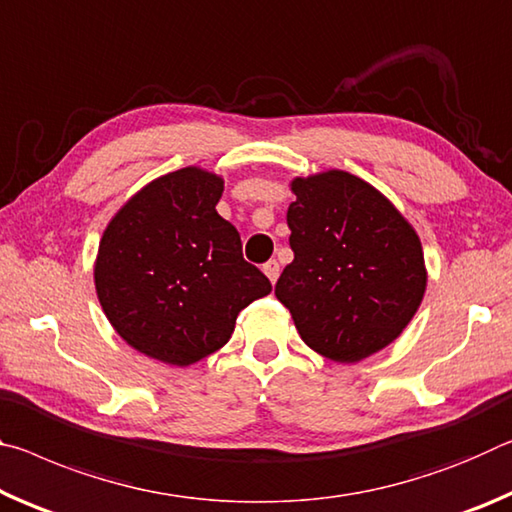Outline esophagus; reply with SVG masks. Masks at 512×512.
Instances as JSON below:
<instances>
[{"label": "esophagus", "instance_id": "1", "mask_svg": "<svg viewBox=\"0 0 512 512\" xmlns=\"http://www.w3.org/2000/svg\"><path fill=\"white\" fill-rule=\"evenodd\" d=\"M263 272H265L267 279H270L272 283H276V279H279L281 267H279V263H276V261H267V263L263 265Z\"/></svg>", "mask_w": 512, "mask_h": 512}]
</instances>
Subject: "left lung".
<instances>
[{
  "label": "left lung",
  "instance_id": "1",
  "mask_svg": "<svg viewBox=\"0 0 512 512\" xmlns=\"http://www.w3.org/2000/svg\"><path fill=\"white\" fill-rule=\"evenodd\" d=\"M290 190L295 261L274 295L308 347L358 363L395 342L422 304L420 236L381 190L345 170L295 177Z\"/></svg>",
  "mask_w": 512,
  "mask_h": 512
}]
</instances>
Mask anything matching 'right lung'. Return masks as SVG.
Returning a JSON list of instances; mask_svg holds the SVG:
<instances>
[{
  "label": "right lung",
  "instance_id": "1",
  "mask_svg": "<svg viewBox=\"0 0 512 512\" xmlns=\"http://www.w3.org/2000/svg\"><path fill=\"white\" fill-rule=\"evenodd\" d=\"M220 174L188 165L117 208L99 240L95 290L129 347L188 367L229 342L238 313L272 292L242 258L240 233L215 211Z\"/></svg>",
  "mask_w": 512,
  "mask_h": 512
}]
</instances>
